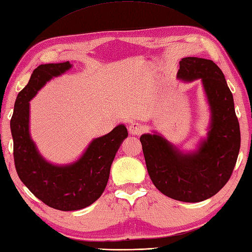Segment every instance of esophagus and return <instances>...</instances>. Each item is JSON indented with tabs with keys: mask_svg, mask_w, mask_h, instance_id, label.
I'll list each match as a JSON object with an SVG mask.
<instances>
[{
	"mask_svg": "<svg viewBox=\"0 0 252 252\" xmlns=\"http://www.w3.org/2000/svg\"><path fill=\"white\" fill-rule=\"evenodd\" d=\"M128 130H129V132L131 133V135H140V133L143 130V128H142L140 123L131 122L130 124H129V126H128Z\"/></svg>",
	"mask_w": 252,
	"mask_h": 252,
	"instance_id": "1",
	"label": "esophagus"
}]
</instances>
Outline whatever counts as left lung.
I'll return each mask as SVG.
<instances>
[{
  "instance_id": "8db88e82",
  "label": "left lung",
  "mask_w": 252,
  "mask_h": 252,
  "mask_svg": "<svg viewBox=\"0 0 252 252\" xmlns=\"http://www.w3.org/2000/svg\"><path fill=\"white\" fill-rule=\"evenodd\" d=\"M178 77L202 80L211 110L208 137L191 154L181 153L158 135L144 133L140 141L156 189L176 200L198 203L216 195L231 178L240 148L239 123L224 74L214 61L183 58Z\"/></svg>"
}]
</instances>
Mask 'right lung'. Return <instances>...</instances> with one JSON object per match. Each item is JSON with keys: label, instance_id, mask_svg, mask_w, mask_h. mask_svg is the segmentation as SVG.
Here are the masks:
<instances>
[{"label": "right lung", "instance_id": "obj_1", "mask_svg": "<svg viewBox=\"0 0 252 252\" xmlns=\"http://www.w3.org/2000/svg\"><path fill=\"white\" fill-rule=\"evenodd\" d=\"M71 68L69 61L41 64L17 96L10 130L14 140L16 171L30 192L52 208L72 211L92 205L101 196L109 180L117 150L128 136L124 125L94 139L75 163L55 166L37 152L29 133V101L45 83Z\"/></svg>", "mask_w": 252, "mask_h": 252}]
</instances>
